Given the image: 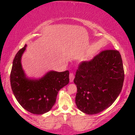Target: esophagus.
Wrapping results in <instances>:
<instances>
[{
    "label": "esophagus",
    "instance_id": "esophagus-1",
    "mask_svg": "<svg viewBox=\"0 0 135 135\" xmlns=\"http://www.w3.org/2000/svg\"><path fill=\"white\" fill-rule=\"evenodd\" d=\"M69 78H70V83H72L74 79V75L73 73H70V74Z\"/></svg>",
    "mask_w": 135,
    "mask_h": 135
}]
</instances>
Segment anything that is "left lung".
<instances>
[{"label":"left lung","mask_w":135,"mask_h":135,"mask_svg":"<svg viewBox=\"0 0 135 135\" xmlns=\"http://www.w3.org/2000/svg\"><path fill=\"white\" fill-rule=\"evenodd\" d=\"M124 79L122 58L117 50L103 51L91 61L82 62L74 80L77 108L89 115L104 110L118 97Z\"/></svg>","instance_id":"left-lung-1"}]
</instances>
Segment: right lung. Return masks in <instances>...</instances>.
I'll return each mask as SVG.
<instances>
[{
	"label": "right lung",
	"instance_id": "right-lung-1",
	"mask_svg": "<svg viewBox=\"0 0 135 135\" xmlns=\"http://www.w3.org/2000/svg\"><path fill=\"white\" fill-rule=\"evenodd\" d=\"M27 44L16 53L10 75L11 86L21 106L33 114L49 112L55 104L57 94L69 83V72L51 70L41 78L27 77L21 65V57Z\"/></svg>",
	"mask_w": 135,
	"mask_h": 135
}]
</instances>
